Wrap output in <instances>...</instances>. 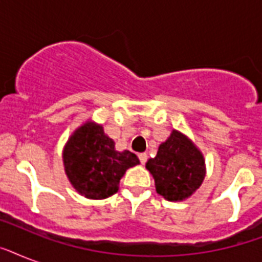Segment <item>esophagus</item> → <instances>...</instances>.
I'll return each mask as SVG.
<instances>
[{
  "label": "esophagus",
  "mask_w": 262,
  "mask_h": 262,
  "mask_svg": "<svg viewBox=\"0 0 262 262\" xmlns=\"http://www.w3.org/2000/svg\"><path fill=\"white\" fill-rule=\"evenodd\" d=\"M139 159L141 162V164H145V162L148 160V155L147 154H139Z\"/></svg>",
  "instance_id": "1"
}]
</instances>
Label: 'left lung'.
Returning <instances> with one entry per match:
<instances>
[{
	"instance_id": "left-lung-1",
	"label": "left lung",
	"mask_w": 262,
	"mask_h": 262,
	"mask_svg": "<svg viewBox=\"0 0 262 262\" xmlns=\"http://www.w3.org/2000/svg\"><path fill=\"white\" fill-rule=\"evenodd\" d=\"M145 167L155 179L156 191L167 201L189 199L201 186L207 172L203 152L175 129Z\"/></svg>"
}]
</instances>
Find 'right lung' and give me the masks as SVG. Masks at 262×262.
I'll use <instances>...</instances> for the list:
<instances>
[{"label":"right lung","mask_w":262,"mask_h":262,"mask_svg":"<svg viewBox=\"0 0 262 262\" xmlns=\"http://www.w3.org/2000/svg\"><path fill=\"white\" fill-rule=\"evenodd\" d=\"M62 162L72 186L91 200L115 194L127 168L140 164L133 152L117 151L114 140L104 133L103 125L91 119L81 123L68 139Z\"/></svg>","instance_id":"right-lung-1"}]
</instances>
